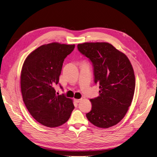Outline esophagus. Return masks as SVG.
Returning <instances> with one entry per match:
<instances>
[{
    "instance_id": "34e87169",
    "label": "esophagus",
    "mask_w": 157,
    "mask_h": 157,
    "mask_svg": "<svg viewBox=\"0 0 157 157\" xmlns=\"http://www.w3.org/2000/svg\"><path fill=\"white\" fill-rule=\"evenodd\" d=\"M74 101H75L76 103H79V102L81 101V99H74Z\"/></svg>"
}]
</instances>
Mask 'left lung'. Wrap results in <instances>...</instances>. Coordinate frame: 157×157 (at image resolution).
<instances>
[{
    "mask_svg": "<svg viewBox=\"0 0 157 157\" xmlns=\"http://www.w3.org/2000/svg\"><path fill=\"white\" fill-rule=\"evenodd\" d=\"M78 51L94 67V82L99 85V96L92 98V110L86 116L93 125L109 128L126 114L133 99L136 81L127 56L108 43L78 44Z\"/></svg>",
    "mask_w": 157,
    "mask_h": 157,
    "instance_id": "obj_1",
    "label": "left lung"
}]
</instances>
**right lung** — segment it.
Here are the masks:
<instances>
[{"instance_id":"add662e5","label":"right lung","mask_w":157,"mask_h":157,"mask_svg":"<svg viewBox=\"0 0 157 157\" xmlns=\"http://www.w3.org/2000/svg\"><path fill=\"white\" fill-rule=\"evenodd\" d=\"M74 44L57 43L40 46L25 59L21 72L23 101L37 121L48 127L63 125L74 106L72 99L63 94L56 95L54 88L59 83L64 59ZM60 88H63L60 85Z\"/></svg>"}]
</instances>
